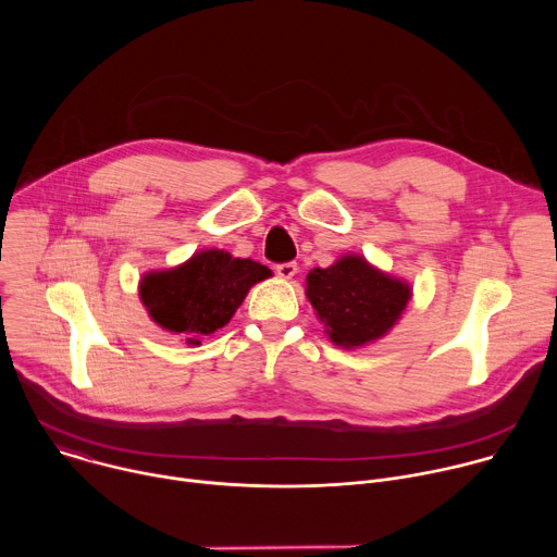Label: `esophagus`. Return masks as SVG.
<instances>
[{
  "instance_id": "obj_1",
  "label": "esophagus",
  "mask_w": 557,
  "mask_h": 557,
  "mask_svg": "<svg viewBox=\"0 0 557 557\" xmlns=\"http://www.w3.org/2000/svg\"><path fill=\"white\" fill-rule=\"evenodd\" d=\"M275 271H277L280 277L290 280V277H295V273H297V262H282V264L275 267Z\"/></svg>"
}]
</instances>
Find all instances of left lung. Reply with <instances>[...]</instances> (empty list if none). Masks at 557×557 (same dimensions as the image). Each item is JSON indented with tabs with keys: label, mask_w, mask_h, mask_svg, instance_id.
<instances>
[{
	"label": "left lung",
	"mask_w": 557,
	"mask_h": 557,
	"mask_svg": "<svg viewBox=\"0 0 557 557\" xmlns=\"http://www.w3.org/2000/svg\"><path fill=\"white\" fill-rule=\"evenodd\" d=\"M306 297L333 344L359 348L381 339L401 320L412 288L361 256H344L333 267L312 269L306 275Z\"/></svg>",
	"instance_id": "left-lung-1"
}]
</instances>
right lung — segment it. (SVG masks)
<instances>
[{
    "mask_svg": "<svg viewBox=\"0 0 557 557\" xmlns=\"http://www.w3.org/2000/svg\"><path fill=\"white\" fill-rule=\"evenodd\" d=\"M267 277L271 269L251 258L240 260L209 249L194 253L176 269L147 273L138 288L140 301L158 326L187 335V344L198 346V337L226 326L249 288Z\"/></svg>",
    "mask_w": 557,
    "mask_h": 557,
    "instance_id": "right-lung-1",
    "label": "right lung"
}]
</instances>
